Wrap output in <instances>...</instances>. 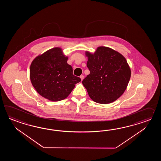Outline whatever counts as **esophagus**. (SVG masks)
<instances>
[{"instance_id": "34e87169", "label": "esophagus", "mask_w": 161, "mask_h": 161, "mask_svg": "<svg viewBox=\"0 0 161 161\" xmlns=\"http://www.w3.org/2000/svg\"><path fill=\"white\" fill-rule=\"evenodd\" d=\"M80 78L82 80H83V79H84V75H80Z\"/></svg>"}]
</instances>
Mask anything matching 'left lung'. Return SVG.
I'll return each mask as SVG.
<instances>
[{
	"instance_id": "1",
	"label": "left lung",
	"mask_w": 161,
	"mask_h": 161,
	"mask_svg": "<svg viewBox=\"0 0 161 161\" xmlns=\"http://www.w3.org/2000/svg\"><path fill=\"white\" fill-rule=\"evenodd\" d=\"M90 74L83 80L89 96L102 104L113 103L123 94L130 79V69L125 58L106 47L97 48L94 54L86 52Z\"/></svg>"
}]
</instances>
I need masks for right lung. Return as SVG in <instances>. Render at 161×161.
<instances>
[{"label":"right lung","instance_id":"obj_1","mask_svg":"<svg viewBox=\"0 0 161 161\" xmlns=\"http://www.w3.org/2000/svg\"><path fill=\"white\" fill-rule=\"evenodd\" d=\"M68 57L56 47L38 56L30 67L32 85L40 96L52 101L67 98L81 81L73 75L72 67L67 63Z\"/></svg>","mask_w":161,"mask_h":161}]
</instances>
